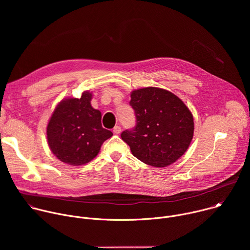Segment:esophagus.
I'll return each mask as SVG.
<instances>
[{
	"label": "esophagus",
	"instance_id": "esophagus-1",
	"mask_svg": "<svg viewBox=\"0 0 250 250\" xmlns=\"http://www.w3.org/2000/svg\"><path fill=\"white\" fill-rule=\"evenodd\" d=\"M121 131H122V128H121L120 125H116V126L114 127V129H113V132H114L115 134H120Z\"/></svg>",
	"mask_w": 250,
	"mask_h": 250
}]
</instances>
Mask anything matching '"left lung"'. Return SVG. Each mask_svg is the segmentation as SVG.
<instances>
[{
	"instance_id": "1",
	"label": "left lung",
	"mask_w": 250,
	"mask_h": 250,
	"mask_svg": "<svg viewBox=\"0 0 250 250\" xmlns=\"http://www.w3.org/2000/svg\"><path fill=\"white\" fill-rule=\"evenodd\" d=\"M129 104L136 125L122 132L137 159L153 167H165L188 149L194 134V119L181 99L155 87L132 91Z\"/></svg>"
}]
</instances>
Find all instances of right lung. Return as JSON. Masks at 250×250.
I'll return each mask as SVG.
<instances>
[{"label":"right lung","mask_w":250,"mask_h":250,"mask_svg":"<svg viewBox=\"0 0 250 250\" xmlns=\"http://www.w3.org/2000/svg\"><path fill=\"white\" fill-rule=\"evenodd\" d=\"M92 94L62 100L47 125V141L53 154L69 165H83L94 159L104 141L113 135L102 126V115L91 105Z\"/></svg>","instance_id":"add662e5"}]
</instances>
